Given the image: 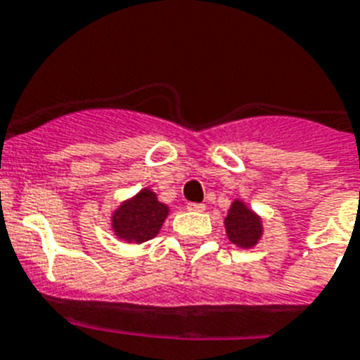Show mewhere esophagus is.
Segmentation results:
<instances>
[{"label":"esophagus","instance_id":"obj_1","mask_svg":"<svg viewBox=\"0 0 360 360\" xmlns=\"http://www.w3.org/2000/svg\"><path fill=\"white\" fill-rule=\"evenodd\" d=\"M186 209L201 212V210H205V205H203V203H194V201H190V203H186Z\"/></svg>","mask_w":360,"mask_h":360}]
</instances>
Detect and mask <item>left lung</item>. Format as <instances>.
Returning a JSON list of instances; mask_svg holds the SVG:
<instances>
[{
  "instance_id": "obj_1",
  "label": "left lung",
  "mask_w": 360,
  "mask_h": 360,
  "mask_svg": "<svg viewBox=\"0 0 360 360\" xmlns=\"http://www.w3.org/2000/svg\"><path fill=\"white\" fill-rule=\"evenodd\" d=\"M226 229L229 240L240 248L255 246L262 233L259 216L253 214L242 201H235L231 205L226 218Z\"/></svg>"
}]
</instances>
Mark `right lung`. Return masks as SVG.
Returning <instances> with one entry per match:
<instances>
[{"mask_svg":"<svg viewBox=\"0 0 360 360\" xmlns=\"http://www.w3.org/2000/svg\"><path fill=\"white\" fill-rule=\"evenodd\" d=\"M166 214H168V207L159 203L157 195L151 190H142L114 212V233L127 242L150 240L159 233Z\"/></svg>","mask_w":360,"mask_h":360,"instance_id":"right-lung-1","label":"right lung"}]
</instances>
